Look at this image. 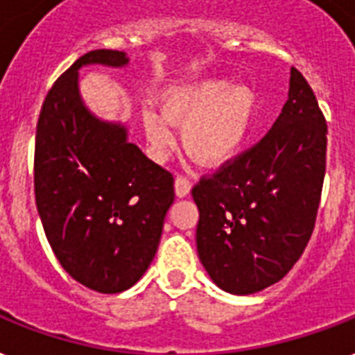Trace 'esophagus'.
Wrapping results in <instances>:
<instances>
[{
	"label": "esophagus",
	"mask_w": 355,
	"mask_h": 355,
	"mask_svg": "<svg viewBox=\"0 0 355 355\" xmlns=\"http://www.w3.org/2000/svg\"><path fill=\"white\" fill-rule=\"evenodd\" d=\"M175 196L178 198H185L189 196V192H191V180H187L183 175H178L175 178Z\"/></svg>",
	"instance_id": "1"
}]
</instances>
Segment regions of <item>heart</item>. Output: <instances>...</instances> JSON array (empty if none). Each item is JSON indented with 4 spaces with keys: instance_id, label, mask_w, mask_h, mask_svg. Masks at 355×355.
Instances as JSON below:
<instances>
[{
    "instance_id": "obj_1",
    "label": "heart",
    "mask_w": 355,
    "mask_h": 355,
    "mask_svg": "<svg viewBox=\"0 0 355 355\" xmlns=\"http://www.w3.org/2000/svg\"><path fill=\"white\" fill-rule=\"evenodd\" d=\"M254 90L224 78L180 83L161 96V111L144 112V133L153 155L164 159L174 144L173 125L181 128V144L205 166L232 161L248 137L254 120Z\"/></svg>"
}]
</instances>
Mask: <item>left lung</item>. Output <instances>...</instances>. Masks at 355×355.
<instances>
[{
	"label": "left lung",
	"mask_w": 355,
	"mask_h": 355,
	"mask_svg": "<svg viewBox=\"0 0 355 355\" xmlns=\"http://www.w3.org/2000/svg\"><path fill=\"white\" fill-rule=\"evenodd\" d=\"M326 133L311 87L291 68L289 98L270 131L192 189L198 257L216 287L254 295L300 259L320 203Z\"/></svg>",
	"instance_id": "8db88e82"
}]
</instances>
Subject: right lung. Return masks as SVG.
<instances>
[{
	"instance_id": "obj_1",
	"label": "right lung",
	"mask_w": 355,
	"mask_h": 355,
	"mask_svg": "<svg viewBox=\"0 0 355 355\" xmlns=\"http://www.w3.org/2000/svg\"><path fill=\"white\" fill-rule=\"evenodd\" d=\"M123 68L125 51L94 49L60 76L44 100L35 140V198L44 233L70 276L114 295L133 287L155 257L174 178L128 139L122 122L96 116L79 70Z\"/></svg>"
}]
</instances>
